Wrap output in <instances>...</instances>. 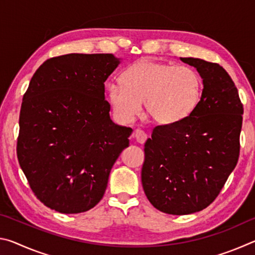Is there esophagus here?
Returning <instances> with one entry per match:
<instances>
[{
  "label": "esophagus",
  "instance_id": "34e87169",
  "mask_svg": "<svg viewBox=\"0 0 255 255\" xmlns=\"http://www.w3.org/2000/svg\"><path fill=\"white\" fill-rule=\"evenodd\" d=\"M133 137L139 144H144L146 139H147V133L144 130H140V129H136L135 132H133Z\"/></svg>",
  "mask_w": 255,
  "mask_h": 255
}]
</instances>
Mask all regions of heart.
<instances>
[{
    "label": "heart",
    "mask_w": 255,
    "mask_h": 255,
    "mask_svg": "<svg viewBox=\"0 0 255 255\" xmlns=\"http://www.w3.org/2000/svg\"><path fill=\"white\" fill-rule=\"evenodd\" d=\"M120 81L122 85L108 86V98L125 122L137 117L145 101L148 116L156 123H178L195 110L202 90L201 77L192 67L145 58L126 68Z\"/></svg>",
    "instance_id": "b5f03b06"
}]
</instances>
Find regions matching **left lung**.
I'll return each instance as SVG.
<instances>
[{
  "instance_id": "1",
  "label": "left lung",
  "mask_w": 255,
  "mask_h": 255,
  "mask_svg": "<svg viewBox=\"0 0 255 255\" xmlns=\"http://www.w3.org/2000/svg\"><path fill=\"white\" fill-rule=\"evenodd\" d=\"M181 60L202 77L201 99L188 117L153 129L141 169L147 199L170 215L197 213L218 197L239 161L244 112L235 83L219 64Z\"/></svg>"
}]
</instances>
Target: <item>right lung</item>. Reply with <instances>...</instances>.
<instances>
[{
	"mask_svg": "<svg viewBox=\"0 0 255 255\" xmlns=\"http://www.w3.org/2000/svg\"><path fill=\"white\" fill-rule=\"evenodd\" d=\"M112 54H67L47 59L23 94L16 155L33 195L62 214L99 204L110 171L132 129L110 119L105 82Z\"/></svg>",
	"mask_w": 255,
	"mask_h": 255,
	"instance_id": "1",
	"label": "right lung"
}]
</instances>
